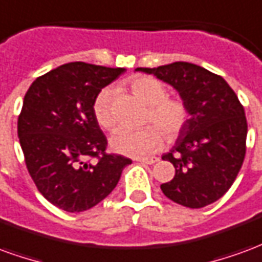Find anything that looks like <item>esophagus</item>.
I'll return each mask as SVG.
<instances>
[{
	"label": "esophagus",
	"instance_id": "34e87169",
	"mask_svg": "<svg viewBox=\"0 0 262 262\" xmlns=\"http://www.w3.org/2000/svg\"><path fill=\"white\" fill-rule=\"evenodd\" d=\"M137 161H140L143 164H154L159 161V157H142V159H136Z\"/></svg>",
	"mask_w": 262,
	"mask_h": 262
}]
</instances>
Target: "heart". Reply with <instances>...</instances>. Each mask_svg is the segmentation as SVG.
<instances>
[{
  "label": "heart",
  "mask_w": 262,
  "mask_h": 262,
  "mask_svg": "<svg viewBox=\"0 0 262 262\" xmlns=\"http://www.w3.org/2000/svg\"><path fill=\"white\" fill-rule=\"evenodd\" d=\"M130 88L139 99L148 105L146 122L153 125L137 130L120 127L111 136V147L123 156L142 157L160 150L164 144V135L168 140H174L180 136L187 126L189 112L184 101L178 98H168V91L164 84L154 77H136L132 80ZM112 101L114 90L103 88L92 105L98 125L108 130L116 123Z\"/></svg>",
  "instance_id": "heart-1"
}]
</instances>
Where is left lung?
<instances>
[{"label":"left lung","instance_id":"obj_1","mask_svg":"<svg viewBox=\"0 0 262 262\" xmlns=\"http://www.w3.org/2000/svg\"><path fill=\"white\" fill-rule=\"evenodd\" d=\"M136 71L174 86L189 112L185 129L163 156L176 168L174 178L161 184L163 193L192 209L216 202L233 185L246 156L247 120L237 95L220 75L192 63Z\"/></svg>","mask_w":262,"mask_h":262}]
</instances>
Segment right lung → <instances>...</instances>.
Segmentation results:
<instances>
[{
	"mask_svg": "<svg viewBox=\"0 0 262 262\" xmlns=\"http://www.w3.org/2000/svg\"><path fill=\"white\" fill-rule=\"evenodd\" d=\"M123 73L74 61L37 77L25 94L18 137L26 167L39 192L66 212L94 208L132 164L105 151L108 142L92 111L99 91Z\"/></svg>",
	"mask_w": 262,
	"mask_h": 262,
	"instance_id": "right-lung-1",
	"label": "right lung"
}]
</instances>
